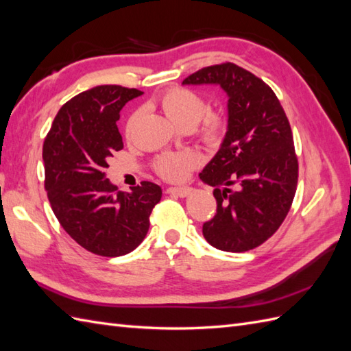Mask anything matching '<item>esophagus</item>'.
Masks as SVG:
<instances>
[{"instance_id": "1", "label": "esophagus", "mask_w": 351, "mask_h": 351, "mask_svg": "<svg viewBox=\"0 0 351 351\" xmlns=\"http://www.w3.org/2000/svg\"><path fill=\"white\" fill-rule=\"evenodd\" d=\"M192 187L186 186V187H168L167 189V193L169 195H177L180 196V198H186V196H189L192 193Z\"/></svg>"}]
</instances>
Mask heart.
<instances>
[{
    "instance_id": "obj_1",
    "label": "heart",
    "mask_w": 351,
    "mask_h": 351,
    "mask_svg": "<svg viewBox=\"0 0 351 351\" xmlns=\"http://www.w3.org/2000/svg\"><path fill=\"white\" fill-rule=\"evenodd\" d=\"M160 108L176 125L191 130L201 122L199 136L210 146H217L223 140L228 128V117L221 110L207 111L208 104L201 93L187 88H171L165 90L158 99ZM140 113L130 117L126 131L131 132L138 121ZM201 156L191 150L169 152L156 158V173L168 182H183L195 168L201 165Z\"/></svg>"
}]
</instances>
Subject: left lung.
Wrapping results in <instances>:
<instances>
[{"label":"left lung","mask_w":351,"mask_h":351,"mask_svg":"<svg viewBox=\"0 0 351 351\" xmlns=\"http://www.w3.org/2000/svg\"><path fill=\"white\" fill-rule=\"evenodd\" d=\"M183 84H219L229 98L225 140L199 174L217 201L204 238L223 252L252 250L276 234L295 198L298 158L287 116L267 83L232 62L205 66Z\"/></svg>","instance_id":"8db88e82"}]
</instances>
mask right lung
<instances>
[{"label": "right lung", "instance_id": "add662e5", "mask_svg": "<svg viewBox=\"0 0 351 351\" xmlns=\"http://www.w3.org/2000/svg\"><path fill=\"white\" fill-rule=\"evenodd\" d=\"M141 93L117 84L79 93L58 111L43 144L45 187L56 219L77 244L106 258L141 244L162 196L152 182H141L131 193L117 191L104 173L108 158L123 149L119 113Z\"/></svg>", "mask_w": 351, "mask_h": 351}]
</instances>
